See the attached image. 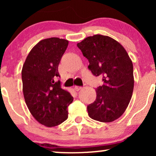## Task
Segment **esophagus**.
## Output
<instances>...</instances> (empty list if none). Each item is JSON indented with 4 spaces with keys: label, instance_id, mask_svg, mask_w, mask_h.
I'll return each instance as SVG.
<instances>
[{
    "label": "esophagus",
    "instance_id": "esophagus-1",
    "mask_svg": "<svg viewBox=\"0 0 156 156\" xmlns=\"http://www.w3.org/2000/svg\"><path fill=\"white\" fill-rule=\"evenodd\" d=\"M74 89L77 92H78V91H80V89H82V87H78V86H76V87H74Z\"/></svg>",
    "mask_w": 156,
    "mask_h": 156
}]
</instances>
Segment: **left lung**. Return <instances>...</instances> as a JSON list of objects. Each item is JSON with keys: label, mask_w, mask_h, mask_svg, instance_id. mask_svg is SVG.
Instances as JSON below:
<instances>
[{"label": "left lung", "mask_w": 156, "mask_h": 156, "mask_svg": "<svg viewBox=\"0 0 156 156\" xmlns=\"http://www.w3.org/2000/svg\"><path fill=\"white\" fill-rule=\"evenodd\" d=\"M77 46L89 62L95 76H103V86L96 89V100L87 106L94 120L111 122L119 118L129 104L133 91V63L127 51L108 36L88 37Z\"/></svg>", "instance_id": "1"}]
</instances>
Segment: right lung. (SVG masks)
I'll use <instances>...</instances> for the list:
<instances>
[{"label": "right lung", "instance_id": "right-lung-1", "mask_svg": "<svg viewBox=\"0 0 156 156\" xmlns=\"http://www.w3.org/2000/svg\"><path fill=\"white\" fill-rule=\"evenodd\" d=\"M69 41L57 37L39 41L28 53L22 69L23 92L28 110L46 127L62 124L68 117L67 107L73 101L62 89L58 67Z\"/></svg>", "mask_w": 156, "mask_h": 156}]
</instances>
